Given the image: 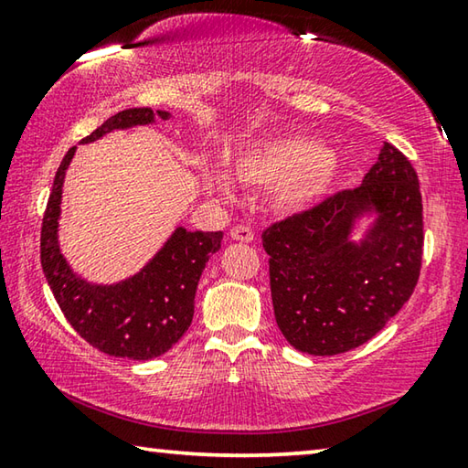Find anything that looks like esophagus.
Segmentation results:
<instances>
[{"mask_svg":"<svg viewBox=\"0 0 468 468\" xmlns=\"http://www.w3.org/2000/svg\"><path fill=\"white\" fill-rule=\"evenodd\" d=\"M231 239L241 241V243H250V241H253V231L245 225H237L231 229Z\"/></svg>","mask_w":468,"mask_h":468,"instance_id":"obj_1","label":"esophagus"}]
</instances>
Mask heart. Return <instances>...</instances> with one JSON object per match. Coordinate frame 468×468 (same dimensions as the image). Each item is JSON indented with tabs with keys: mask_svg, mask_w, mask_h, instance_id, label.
Masks as SVG:
<instances>
[{
	"mask_svg": "<svg viewBox=\"0 0 468 468\" xmlns=\"http://www.w3.org/2000/svg\"><path fill=\"white\" fill-rule=\"evenodd\" d=\"M343 165L322 140L305 133H281L243 144L233 156V176L241 186L274 192L276 210L287 217L305 215L336 187ZM223 196L233 194L231 181L215 177Z\"/></svg>",
	"mask_w": 468,
	"mask_h": 468,
	"instance_id": "1",
	"label": "heart"
}]
</instances>
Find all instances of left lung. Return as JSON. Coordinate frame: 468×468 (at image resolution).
<instances>
[{
	"instance_id": "obj_1",
	"label": "left lung",
	"mask_w": 468,
	"mask_h": 468,
	"mask_svg": "<svg viewBox=\"0 0 468 468\" xmlns=\"http://www.w3.org/2000/svg\"><path fill=\"white\" fill-rule=\"evenodd\" d=\"M369 218L359 242L352 239ZM274 318L301 353H346L374 338L413 295L423 204L409 158L384 142L355 189L266 229Z\"/></svg>"
}]
</instances>
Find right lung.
I'll use <instances>...</instances> for the list:
<instances>
[{
	"instance_id": "right-lung-1",
	"label": "right lung",
	"mask_w": 468,
	"mask_h": 468,
	"mask_svg": "<svg viewBox=\"0 0 468 468\" xmlns=\"http://www.w3.org/2000/svg\"><path fill=\"white\" fill-rule=\"evenodd\" d=\"M169 120V111L125 109L82 140L89 144L115 130ZM76 146L63 156L53 179L41 229V266L66 320L86 343L111 357L148 361L167 353L194 318V297L206 262L220 250L223 231L204 233L177 227L140 272L101 284L72 271L59 250L61 192Z\"/></svg>"
}]
</instances>
